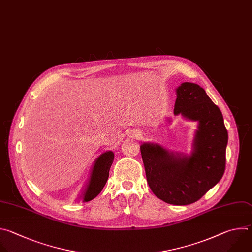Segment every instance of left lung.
<instances>
[{"mask_svg":"<svg viewBox=\"0 0 252 252\" xmlns=\"http://www.w3.org/2000/svg\"><path fill=\"white\" fill-rule=\"evenodd\" d=\"M174 114L197 121L189 156L169 152L158 144L140 146L146 178L154 194L167 204H192L222 178L227 130L220 108L205 89L191 82L177 88Z\"/></svg>","mask_w":252,"mask_h":252,"instance_id":"left-lung-1","label":"left lung"}]
</instances>
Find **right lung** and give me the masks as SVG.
Here are the masks:
<instances>
[{
	"label": "right lung",
	"instance_id": "1",
	"mask_svg": "<svg viewBox=\"0 0 252 252\" xmlns=\"http://www.w3.org/2000/svg\"><path fill=\"white\" fill-rule=\"evenodd\" d=\"M113 160L114 154L112 151H107L96 159L86 189L83 192V202H89L102 190L108 180L109 170Z\"/></svg>",
	"mask_w": 252,
	"mask_h": 252
}]
</instances>
